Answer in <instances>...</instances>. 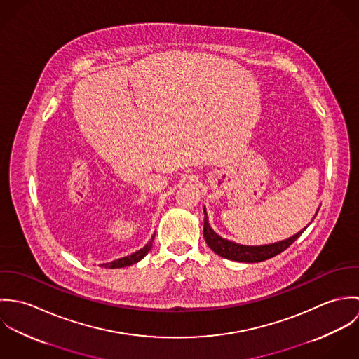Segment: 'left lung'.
<instances>
[{
  "instance_id": "left-lung-1",
  "label": "left lung",
  "mask_w": 359,
  "mask_h": 359,
  "mask_svg": "<svg viewBox=\"0 0 359 359\" xmlns=\"http://www.w3.org/2000/svg\"><path fill=\"white\" fill-rule=\"evenodd\" d=\"M318 210H316V212H318ZM203 211H205L203 236H205L207 246L215 255L228 258V259H232V261H239V262H259V261H265L268 258L278 256L279 253L286 250L296 239H299L300 235L307 229L308 226L307 225L304 229H302L296 235H293V236H290L285 241H280V242H275V243H269V245H261V246H246V245H239V243L231 242L228 239H224L218 233H215L212 231V228L210 226V224H208V217H207V212H205V207L203 208Z\"/></svg>"
}]
</instances>
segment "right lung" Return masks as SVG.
<instances>
[{"label": "right lung", "mask_w": 359, "mask_h": 359, "mask_svg": "<svg viewBox=\"0 0 359 359\" xmlns=\"http://www.w3.org/2000/svg\"><path fill=\"white\" fill-rule=\"evenodd\" d=\"M154 235L152 236V239L142 248V249H140L138 252H135V253H133V255H130V256L121 257V258H117V259H114V261H111V262H104V264H101V266H104V268H123V266H128V265H133V264H137L138 261H141L144 257L148 255V252L152 249V242H154Z\"/></svg>", "instance_id": "obj_1"}]
</instances>
